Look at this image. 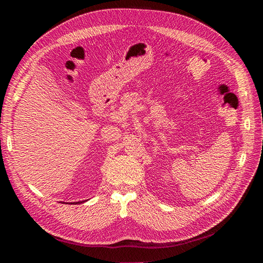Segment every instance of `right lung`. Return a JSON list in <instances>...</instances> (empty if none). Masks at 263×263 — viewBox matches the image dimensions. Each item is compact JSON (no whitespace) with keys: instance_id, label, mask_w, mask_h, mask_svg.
I'll list each match as a JSON object with an SVG mask.
<instances>
[{"instance_id":"add662e5","label":"right lung","mask_w":263,"mask_h":263,"mask_svg":"<svg viewBox=\"0 0 263 263\" xmlns=\"http://www.w3.org/2000/svg\"><path fill=\"white\" fill-rule=\"evenodd\" d=\"M80 203H83V202H77V203L74 202V204H80Z\"/></svg>"}]
</instances>
